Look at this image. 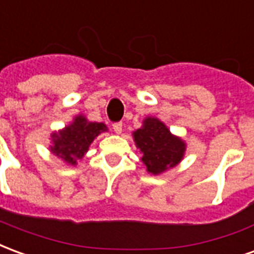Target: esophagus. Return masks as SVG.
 Returning <instances> with one entry per match:
<instances>
[{
  "mask_svg": "<svg viewBox=\"0 0 254 254\" xmlns=\"http://www.w3.org/2000/svg\"><path fill=\"white\" fill-rule=\"evenodd\" d=\"M122 127H124L122 122H116V124H113V129H114V132L118 133V134L122 133Z\"/></svg>",
  "mask_w": 254,
  "mask_h": 254,
  "instance_id": "obj_1",
  "label": "esophagus"
}]
</instances>
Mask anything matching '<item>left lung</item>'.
<instances>
[{
  "label": "left lung",
  "instance_id": "8db88e82",
  "mask_svg": "<svg viewBox=\"0 0 254 254\" xmlns=\"http://www.w3.org/2000/svg\"><path fill=\"white\" fill-rule=\"evenodd\" d=\"M133 136L148 173H163L178 165L184 156V141L174 137L165 124L156 118H147L143 127L137 129Z\"/></svg>",
  "mask_w": 254,
  "mask_h": 254
}]
</instances>
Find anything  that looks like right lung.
Returning <instances> with one entry per match:
<instances>
[{
    "label": "right lung",
    "instance_id": "add662e5",
    "mask_svg": "<svg viewBox=\"0 0 254 254\" xmlns=\"http://www.w3.org/2000/svg\"><path fill=\"white\" fill-rule=\"evenodd\" d=\"M105 130V124L88 122L84 117L78 116L69 127L53 134L54 147H52V152L69 165H76L88 151L94 138Z\"/></svg>",
    "mask_w": 254,
    "mask_h": 254
}]
</instances>
